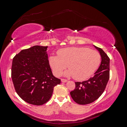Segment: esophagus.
<instances>
[{
    "label": "esophagus",
    "instance_id": "1",
    "mask_svg": "<svg viewBox=\"0 0 127 127\" xmlns=\"http://www.w3.org/2000/svg\"><path fill=\"white\" fill-rule=\"evenodd\" d=\"M61 81H62V82H63V83H65V82H67V80H66V79H61Z\"/></svg>",
    "mask_w": 127,
    "mask_h": 127
}]
</instances>
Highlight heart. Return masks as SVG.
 Here are the masks:
<instances>
[{"label": "heart", "mask_w": 127, "mask_h": 127, "mask_svg": "<svg viewBox=\"0 0 127 127\" xmlns=\"http://www.w3.org/2000/svg\"><path fill=\"white\" fill-rule=\"evenodd\" d=\"M57 54L49 57V63L55 75H60L67 64L69 70L65 71V76H73L77 80L91 77L98 68L101 60L98 52L88 47L62 48L57 51Z\"/></svg>", "instance_id": "1"}]
</instances>
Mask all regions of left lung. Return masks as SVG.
Wrapping results in <instances>:
<instances>
[{
  "label": "left lung",
  "mask_w": 127,
  "mask_h": 127,
  "mask_svg": "<svg viewBox=\"0 0 127 127\" xmlns=\"http://www.w3.org/2000/svg\"><path fill=\"white\" fill-rule=\"evenodd\" d=\"M94 47L101 57L100 66L89 80L75 82V89L70 92L73 100L80 105L89 104L98 99L104 92L109 79V58L102 49L95 45Z\"/></svg>",
  "instance_id": "left-lung-1"
}]
</instances>
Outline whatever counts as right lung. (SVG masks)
I'll return each instance as SVG.
<instances>
[{"instance_id": "add662e5", "label": "right lung", "mask_w": 127, "mask_h": 127, "mask_svg": "<svg viewBox=\"0 0 127 127\" xmlns=\"http://www.w3.org/2000/svg\"><path fill=\"white\" fill-rule=\"evenodd\" d=\"M48 47L35 45L13 57L11 77L15 89L24 101L42 105L50 100L60 79L53 76L49 64Z\"/></svg>"}]
</instances>
